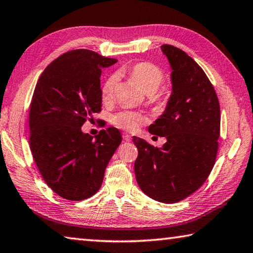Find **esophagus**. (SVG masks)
<instances>
[{"label":"esophagus","mask_w":253,"mask_h":253,"mask_svg":"<svg viewBox=\"0 0 253 253\" xmlns=\"http://www.w3.org/2000/svg\"><path fill=\"white\" fill-rule=\"evenodd\" d=\"M123 138H124V141H125V142H130L131 141V136L128 135L127 133L123 134Z\"/></svg>","instance_id":"obj_1"}]
</instances>
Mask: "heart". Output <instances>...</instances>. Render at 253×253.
Instances as JSON below:
<instances>
[{"label": "heart", "instance_id": "1", "mask_svg": "<svg viewBox=\"0 0 253 253\" xmlns=\"http://www.w3.org/2000/svg\"><path fill=\"white\" fill-rule=\"evenodd\" d=\"M129 75L148 95L154 94L164 81V73L162 70L155 66L154 64L146 62L135 64L129 70ZM116 84H117V76L116 75H110L103 83L101 87V97L105 102L110 101L114 97ZM112 123L123 129L133 130L142 125L144 123V117L139 112L124 110L112 117Z\"/></svg>", "mask_w": 253, "mask_h": 253}]
</instances>
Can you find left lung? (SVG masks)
<instances>
[{
  "instance_id": "obj_1",
  "label": "left lung",
  "mask_w": 253,
  "mask_h": 253,
  "mask_svg": "<svg viewBox=\"0 0 253 253\" xmlns=\"http://www.w3.org/2000/svg\"><path fill=\"white\" fill-rule=\"evenodd\" d=\"M171 66L172 92L166 110L148 127L166 137L162 147L133 137L138 150L135 175L148 197L178 203L198 189L213 169L218 150V98L205 72L183 50L162 45Z\"/></svg>"
}]
</instances>
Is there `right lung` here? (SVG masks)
Returning <instances> with one entry per match:
<instances>
[{"label": "right lung", "instance_id": "right-lung-1", "mask_svg": "<svg viewBox=\"0 0 253 253\" xmlns=\"http://www.w3.org/2000/svg\"><path fill=\"white\" fill-rule=\"evenodd\" d=\"M117 62L89 49H75L48 65L36 84L29 108L30 150L42 177L67 200L90 198L122 143L115 127L97 136L81 127L101 111L100 76Z\"/></svg>", "mask_w": 253, "mask_h": 253}]
</instances>
